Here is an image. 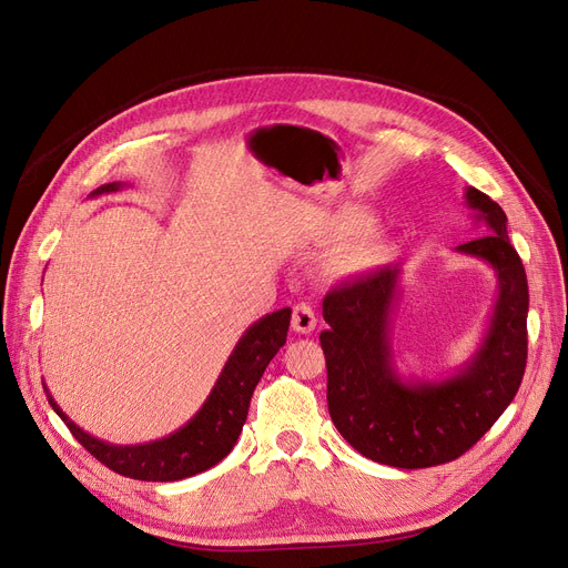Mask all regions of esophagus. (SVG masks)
Masks as SVG:
<instances>
[{
    "label": "esophagus",
    "instance_id": "obj_1",
    "mask_svg": "<svg viewBox=\"0 0 568 568\" xmlns=\"http://www.w3.org/2000/svg\"><path fill=\"white\" fill-rule=\"evenodd\" d=\"M317 325V317L311 304H297L292 308V329L300 332V334H311Z\"/></svg>",
    "mask_w": 568,
    "mask_h": 568
}]
</instances>
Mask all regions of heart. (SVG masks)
Segmentation results:
<instances>
[{
    "label": "heart",
    "mask_w": 568,
    "mask_h": 568,
    "mask_svg": "<svg viewBox=\"0 0 568 568\" xmlns=\"http://www.w3.org/2000/svg\"><path fill=\"white\" fill-rule=\"evenodd\" d=\"M374 243L364 239V241H357L353 245H348V248H343L338 255H336V268L341 271H357V268H364L366 264H372L374 260Z\"/></svg>",
    "instance_id": "1"
}]
</instances>
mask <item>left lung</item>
Here are the masks:
<instances>
[{
	"mask_svg": "<svg viewBox=\"0 0 568 568\" xmlns=\"http://www.w3.org/2000/svg\"><path fill=\"white\" fill-rule=\"evenodd\" d=\"M464 196L489 234L457 251L491 264L499 300L480 348L457 376L410 383L394 368L389 313L399 266L343 283L323 302L329 329L320 334V345L332 423L359 455L387 466L427 468L457 459L499 420L525 376L529 287L523 260L510 245L501 206L476 187Z\"/></svg>",
	"mask_w": 568,
	"mask_h": 568,
	"instance_id": "8db88e82",
	"label": "left lung"
}]
</instances>
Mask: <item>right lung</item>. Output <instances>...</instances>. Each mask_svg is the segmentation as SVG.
<instances>
[{
	"label": "right lung",
	"instance_id": "obj_1",
	"mask_svg": "<svg viewBox=\"0 0 568 568\" xmlns=\"http://www.w3.org/2000/svg\"><path fill=\"white\" fill-rule=\"evenodd\" d=\"M120 187V183H109L97 187L92 196L115 192ZM290 315V308H281L264 315L253 327H248V332L241 336L236 348L232 351L204 406L196 410L185 427L169 434L166 438L143 443V446H113V443L94 438L73 425L43 385L48 404L62 417L73 438L92 457L100 459L120 476L134 480L171 483L202 474L220 459H225L239 440L245 417H248L251 397L264 368L285 345Z\"/></svg>",
	"mask_w": 568,
	"mask_h": 568
}]
</instances>
